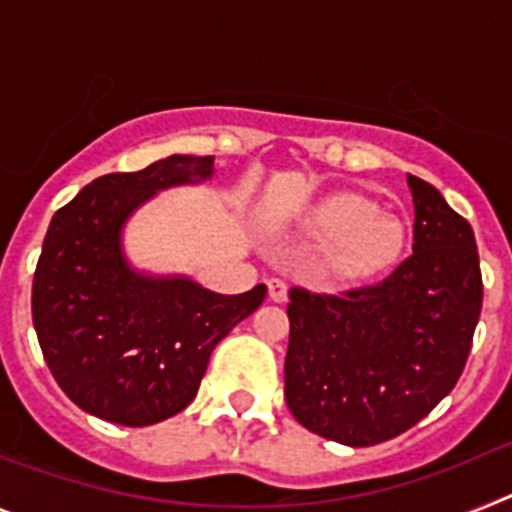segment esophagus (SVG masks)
<instances>
[{"mask_svg":"<svg viewBox=\"0 0 512 512\" xmlns=\"http://www.w3.org/2000/svg\"><path fill=\"white\" fill-rule=\"evenodd\" d=\"M287 292H289V287H287V282H284V279H269V297L274 302H284L287 300Z\"/></svg>","mask_w":512,"mask_h":512,"instance_id":"esophagus-1","label":"esophagus"}]
</instances>
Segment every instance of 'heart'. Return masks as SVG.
I'll list each match as a JSON object with an SVG mask.
<instances>
[{
	"mask_svg": "<svg viewBox=\"0 0 512 512\" xmlns=\"http://www.w3.org/2000/svg\"><path fill=\"white\" fill-rule=\"evenodd\" d=\"M310 233L338 238L330 248V269L338 277H366L390 264L402 246V223L395 215L374 212L359 194H336L310 217Z\"/></svg>",
	"mask_w": 512,
	"mask_h": 512,
	"instance_id": "b5f03b06",
	"label": "heart"
}]
</instances>
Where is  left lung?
<instances>
[{"mask_svg":"<svg viewBox=\"0 0 512 512\" xmlns=\"http://www.w3.org/2000/svg\"><path fill=\"white\" fill-rule=\"evenodd\" d=\"M413 253L384 279L336 295L289 289L284 400L307 431L346 446L390 441L459 382L482 312L472 225L408 176Z\"/></svg>","mask_w":512,"mask_h":512,"instance_id":"8db88e82","label":"left lung"}]
</instances>
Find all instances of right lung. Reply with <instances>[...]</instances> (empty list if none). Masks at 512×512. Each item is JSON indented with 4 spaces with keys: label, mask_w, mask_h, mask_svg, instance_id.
I'll return each instance as SVG.
<instances>
[{
    "label": "right lung",
    "mask_w": 512,
    "mask_h": 512,
    "mask_svg": "<svg viewBox=\"0 0 512 512\" xmlns=\"http://www.w3.org/2000/svg\"><path fill=\"white\" fill-rule=\"evenodd\" d=\"M210 174V156H169L99 176L53 215L35 266L33 325L53 379L84 413L130 428L182 413L212 348L264 302L266 284L215 295L189 279L135 274L122 259V223L140 202Z\"/></svg>",
    "instance_id": "obj_1"
}]
</instances>
